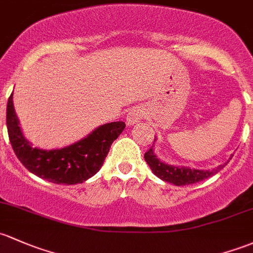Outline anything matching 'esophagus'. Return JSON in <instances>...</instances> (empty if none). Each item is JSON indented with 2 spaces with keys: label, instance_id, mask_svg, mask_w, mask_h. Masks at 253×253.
<instances>
[{
  "label": "esophagus",
  "instance_id": "34e87169",
  "mask_svg": "<svg viewBox=\"0 0 253 253\" xmlns=\"http://www.w3.org/2000/svg\"><path fill=\"white\" fill-rule=\"evenodd\" d=\"M145 111L142 108H133L126 116V122L127 125H134L137 122H139L140 120L144 118Z\"/></svg>",
  "mask_w": 253,
  "mask_h": 253
}]
</instances>
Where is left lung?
I'll list each match as a JSON object with an SVG mask.
<instances>
[{
    "label": "left lung",
    "mask_w": 253,
    "mask_h": 253,
    "mask_svg": "<svg viewBox=\"0 0 253 253\" xmlns=\"http://www.w3.org/2000/svg\"><path fill=\"white\" fill-rule=\"evenodd\" d=\"M154 147H151L147 153L144 154V159L147 161V164L150 166L151 171L155 175H158L159 178L165 182L172 183L174 185H188V184H194V183H198L200 180L207 179V178L212 177L213 174H216L217 172H219L225 165L232 160V158L229 159L227 162H224L223 165L218 166L217 169H213L212 171L209 169H190V167H184V166H173V165L165 164V162L160 161V159H158V156L154 153Z\"/></svg>",
    "instance_id": "left-lung-1"
}]
</instances>
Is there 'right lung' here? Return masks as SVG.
Returning <instances> with one entry per match:
<instances>
[{
    "label": "right lung",
    "mask_w": 253,
    "mask_h": 253,
    "mask_svg": "<svg viewBox=\"0 0 253 253\" xmlns=\"http://www.w3.org/2000/svg\"><path fill=\"white\" fill-rule=\"evenodd\" d=\"M9 142L19 161L31 173L55 184H78L91 178L103 166L114 140L126 127L116 121L95 128L86 138L62 149L33 148L24 137L13 106V93L7 103Z\"/></svg>",
    "instance_id": "1"
}]
</instances>
